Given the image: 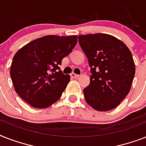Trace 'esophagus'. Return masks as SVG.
Wrapping results in <instances>:
<instances>
[{
	"label": "esophagus",
	"instance_id": "34e87169",
	"mask_svg": "<svg viewBox=\"0 0 146 146\" xmlns=\"http://www.w3.org/2000/svg\"><path fill=\"white\" fill-rule=\"evenodd\" d=\"M70 76H71V77L75 78V79H77V78L80 77V75H77V74H76V73H71Z\"/></svg>",
	"mask_w": 146,
	"mask_h": 146
}]
</instances>
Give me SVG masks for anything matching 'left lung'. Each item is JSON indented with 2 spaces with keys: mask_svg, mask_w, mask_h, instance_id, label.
I'll return each instance as SVG.
<instances>
[{
  "mask_svg": "<svg viewBox=\"0 0 146 146\" xmlns=\"http://www.w3.org/2000/svg\"><path fill=\"white\" fill-rule=\"evenodd\" d=\"M78 38L91 67L90 83L83 89L85 99L98 111L115 108L129 92L135 76L131 51L122 41L108 34Z\"/></svg>",
  "mask_w": 146,
  "mask_h": 146,
  "instance_id": "8db88e82",
  "label": "left lung"
}]
</instances>
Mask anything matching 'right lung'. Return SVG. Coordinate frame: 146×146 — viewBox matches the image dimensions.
Returning <instances> with one entry per match:
<instances>
[{"label":"right lung","instance_id":"obj_1","mask_svg":"<svg viewBox=\"0 0 146 146\" xmlns=\"http://www.w3.org/2000/svg\"><path fill=\"white\" fill-rule=\"evenodd\" d=\"M77 35H46L29 42L15 54L10 76L16 92L36 108H46L61 97L70 80L59 70L77 43Z\"/></svg>","mask_w":146,"mask_h":146}]
</instances>
